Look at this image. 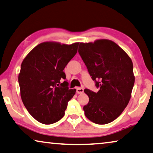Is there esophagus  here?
<instances>
[{
	"mask_svg": "<svg viewBox=\"0 0 153 153\" xmlns=\"http://www.w3.org/2000/svg\"><path fill=\"white\" fill-rule=\"evenodd\" d=\"M76 92H77V93H78V94H82L84 93V89L82 88H77Z\"/></svg>",
	"mask_w": 153,
	"mask_h": 153,
	"instance_id": "obj_1",
	"label": "esophagus"
}]
</instances>
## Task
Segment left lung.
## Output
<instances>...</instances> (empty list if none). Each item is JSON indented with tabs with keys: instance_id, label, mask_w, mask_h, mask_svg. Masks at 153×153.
I'll use <instances>...</instances> for the list:
<instances>
[{
	"instance_id": "obj_1",
	"label": "left lung",
	"mask_w": 153,
	"mask_h": 153,
	"mask_svg": "<svg viewBox=\"0 0 153 153\" xmlns=\"http://www.w3.org/2000/svg\"><path fill=\"white\" fill-rule=\"evenodd\" d=\"M78 52L99 88L97 93L84 90L89 97L83 108L84 114L98 125L112 122L130 100L135 82L131 60L122 48L108 39L80 43Z\"/></svg>"
}]
</instances>
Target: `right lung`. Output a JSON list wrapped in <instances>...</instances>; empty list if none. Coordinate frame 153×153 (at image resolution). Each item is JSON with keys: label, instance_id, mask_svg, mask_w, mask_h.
<instances>
[{"label": "right lung", "instance_id": "right-lung-1", "mask_svg": "<svg viewBox=\"0 0 153 153\" xmlns=\"http://www.w3.org/2000/svg\"><path fill=\"white\" fill-rule=\"evenodd\" d=\"M79 43L61 45L44 42L36 46L22 62L18 82L21 98L30 114L50 125L61 119L76 89H69L63 70L76 54Z\"/></svg>", "mask_w": 153, "mask_h": 153}]
</instances>
